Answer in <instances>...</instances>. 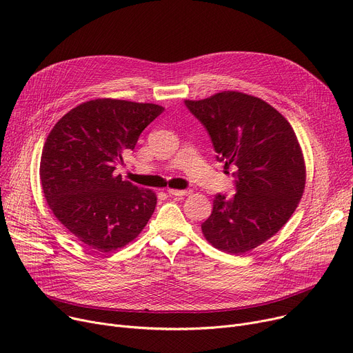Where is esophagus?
Wrapping results in <instances>:
<instances>
[{"label":"esophagus","instance_id":"esophagus-1","mask_svg":"<svg viewBox=\"0 0 353 353\" xmlns=\"http://www.w3.org/2000/svg\"><path fill=\"white\" fill-rule=\"evenodd\" d=\"M167 193H169V196H172V197H183V196H189L192 193V190L190 189H186V190L169 189V190H167Z\"/></svg>","mask_w":353,"mask_h":353}]
</instances>
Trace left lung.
<instances>
[{"label": "left lung", "instance_id": "obj_1", "mask_svg": "<svg viewBox=\"0 0 353 353\" xmlns=\"http://www.w3.org/2000/svg\"><path fill=\"white\" fill-rule=\"evenodd\" d=\"M184 104L236 179L233 196L216 194L201 232L220 250L246 253L279 232L299 205L306 169L298 137L279 111L245 92L221 91Z\"/></svg>", "mask_w": 353, "mask_h": 353}]
</instances>
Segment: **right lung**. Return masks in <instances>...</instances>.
I'll return each mask as SVG.
<instances>
[{"instance_id": "right-lung-1", "label": "right lung", "mask_w": 353, "mask_h": 353, "mask_svg": "<svg viewBox=\"0 0 353 353\" xmlns=\"http://www.w3.org/2000/svg\"><path fill=\"white\" fill-rule=\"evenodd\" d=\"M163 111L150 103L90 100L50 132L40 163L44 197L60 223L90 249L124 248L152 217L154 192L139 189L114 170Z\"/></svg>"}]
</instances>
